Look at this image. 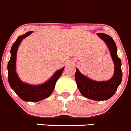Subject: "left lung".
Segmentation results:
<instances>
[{"mask_svg":"<svg viewBox=\"0 0 131 131\" xmlns=\"http://www.w3.org/2000/svg\"><path fill=\"white\" fill-rule=\"evenodd\" d=\"M105 42L114 64V72L112 78L107 81H97L84 75L78 68L75 74V82L81 94L84 97L95 101H104L111 98L116 92L122 79V61L117 55V47L113 39L102 33L97 34Z\"/></svg>","mask_w":131,"mask_h":131,"instance_id":"obj_1","label":"left lung"}]
</instances>
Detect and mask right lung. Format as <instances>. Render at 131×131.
Returning a JSON list of instances; mask_svg holds the SVG:
<instances>
[{"label": "right lung", "mask_w": 131, "mask_h": 131, "mask_svg": "<svg viewBox=\"0 0 131 131\" xmlns=\"http://www.w3.org/2000/svg\"><path fill=\"white\" fill-rule=\"evenodd\" d=\"M32 33L28 31L26 34L19 36L11 48V57L8 64V82L13 89L21 100L24 101L37 102L50 96L54 90L56 83L61 75L64 67L56 71L47 81L40 85H30L23 82L18 76L16 72L17 52L19 45L23 39L27 37Z\"/></svg>", "instance_id": "1"}]
</instances>
